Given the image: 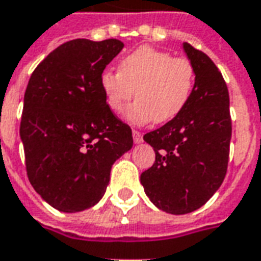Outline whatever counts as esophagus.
<instances>
[{
    "label": "esophagus",
    "instance_id": "34e87169",
    "mask_svg": "<svg viewBox=\"0 0 261 261\" xmlns=\"http://www.w3.org/2000/svg\"><path fill=\"white\" fill-rule=\"evenodd\" d=\"M133 140H134V144L143 143V136H141V133L137 130H133Z\"/></svg>",
    "mask_w": 261,
    "mask_h": 261
}]
</instances>
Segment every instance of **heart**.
<instances>
[{
  "mask_svg": "<svg viewBox=\"0 0 261 261\" xmlns=\"http://www.w3.org/2000/svg\"><path fill=\"white\" fill-rule=\"evenodd\" d=\"M195 69L185 58L152 46H140L121 58L118 72L105 70L100 86L106 103L120 113L134 94L138 100L125 110L131 124L167 123L179 116L192 96Z\"/></svg>",
  "mask_w": 261,
  "mask_h": 261,
  "instance_id": "obj_1",
  "label": "heart"
}]
</instances>
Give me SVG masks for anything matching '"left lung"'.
Instances as JSON below:
<instances>
[{
	"instance_id": "obj_1",
	"label": "left lung",
	"mask_w": 261,
	"mask_h": 261,
	"mask_svg": "<svg viewBox=\"0 0 261 261\" xmlns=\"http://www.w3.org/2000/svg\"><path fill=\"white\" fill-rule=\"evenodd\" d=\"M182 46L195 69L194 92L179 116L144 136L155 162L140 178L149 200L172 215L194 212L219 189L232 137L222 73L207 55L187 42Z\"/></svg>"
}]
</instances>
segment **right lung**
Returning <instances> with one entry per match:
<instances>
[{"instance_id": "obj_1", "label": "right lung", "mask_w": 261, "mask_h": 261, "mask_svg": "<svg viewBox=\"0 0 261 261\" xmlns=\"http://www.w3.org/2000/svg\"><path fill=\"white\" fill-rule=\"evenodd\" d=\"M123 42L74 39L36 66L23 96L19 136L29 182L61 212L94 206L110 171L133 147L131 128L106 103L100 76Z\"/></svg>"}]
</instances>
